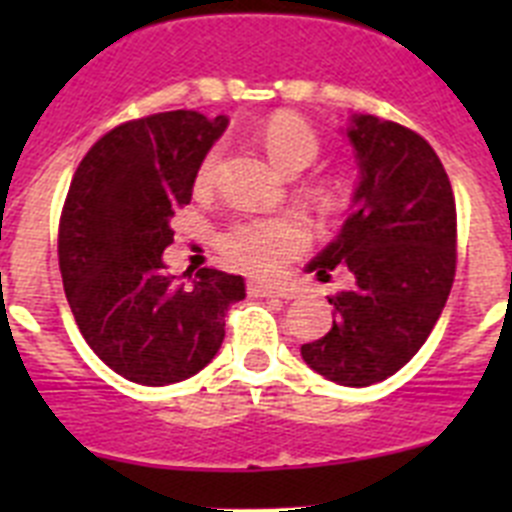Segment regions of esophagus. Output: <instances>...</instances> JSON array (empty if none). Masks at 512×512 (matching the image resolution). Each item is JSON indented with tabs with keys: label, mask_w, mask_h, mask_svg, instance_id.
Masks as SVG:
<instances>
[{
	"label": "esophagus",
	"mask_w": 512,
	"mask_h": 512,
	"mask_svg": "<svg viewBox=\"0 0 512 512\" xmlns=\"http://www.w3.org/2000/svg\"><path fill=\"white\" fill-rule=\"evenodd\" d=\"M248 295L251 297H282V287L271 282H248Z\"/></svg>",
	"instance_id": "obj_1"
}]
</instances>
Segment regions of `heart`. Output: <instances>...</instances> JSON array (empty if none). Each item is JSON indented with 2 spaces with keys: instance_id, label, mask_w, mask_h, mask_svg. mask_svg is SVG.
Here are the masks:
<instances>
[{
  "instance_id": "heart-1",
  "label": "heart",
  "mask_w": 512,
  "mask_h": 512,
  "mask_svg": "<svg viewBox=\"0 0 512 512\" xmlns=\"http://www.w3.org/2000/svg\"><path fill=\"white\" fill-rule=\"evenodd\" d=\"M261 143L279 169L300 174L315 164L320 153V138L315 130L295 112H279L261 130ZM220 166V148H210L202 156L194 184H212ZM307 243V230L295 217H269V220H246L225 233L223 248L233 264L253 274H271Z\"/></svg>"
}]
</instances>
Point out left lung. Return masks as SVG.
<instances>
[{
  "mask_svg": "<svg viewBox=\"0 0 512 512\" xmlns=\"http://www.w3.org/2000/svg\"><path fill=\"white\" fill-rule=\"evenodd\" d=\"M359 184L338 235L305 266L318 279L343 266L356 287L328 297L333 325L300 348L310 369L343 387H369L408 364L449 300L456 205L441 158L397 122L351 115Z\"/></svg>",
  "mask_w": 512,
  "mask_h": 512,
  "instance_id": "1",
  "label": "left lung"
}]
</instances>
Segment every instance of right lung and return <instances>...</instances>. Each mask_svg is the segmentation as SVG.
Segmentation results:
<instances>
[{
  "label": "right lung",
  "instance_id": "right-lung-1",
  "mask_svg": "<svg viewBox=\"0 0 512 512\" xmlns=\"http://www.w3.org/2000/svg\"><path fill=\"white\" fill-rule=\"evenodd\" d=\"M228 128L192 110L125 122L81 158L58 228L63 289L84 341L112 372L146 387L182 382L223 346L243 277L166 274L171 217L192 200L202 156Z\"/></svg>",
  "mask_w": 512,
  "mask_h": 512
}]
</instances>
